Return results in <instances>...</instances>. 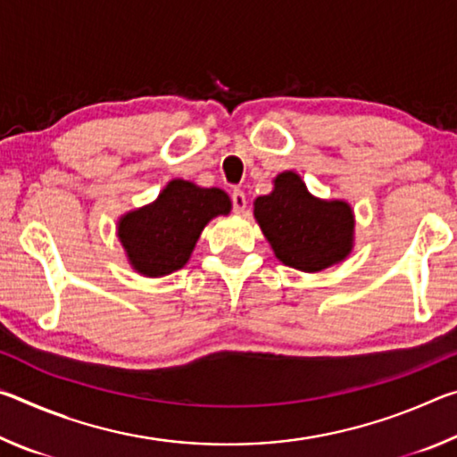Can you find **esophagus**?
Wrapping results in <instances>:
<instances>
[{"label":"esophagus","instance_id":"34e87169","mask_svg":"<svg viewBox=\"0 0 457 457\" xmlns=\"http://www.w3.org/2000/svg\"><path fill=\"white\" fill-rule=\"evenodd\" d=\"M231 205H234V212L236 213H244L245 212V193L242 189H234L231 191Z\"/></svg>","mask_w":457,"mask_h":457}]
</instances>
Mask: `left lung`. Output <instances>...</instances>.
Segmentation results:
<instances>
[{"label": "left lung", "instance_id": "1", "mask_svg": "<svg viewBox=\"0 0 457 457\" xmlns=\"http://www.w3.org/2000/svg\"><path fill=\"white\" fill-rule=\"evenodd\" d=\"M253 215L282 264L320 272L349 256L354 220L345 201H322L308 193L296 173L274 179V191L253 204Z\"/></svg>", "mask_w": 457, "mask_h": 457}]
</instances>
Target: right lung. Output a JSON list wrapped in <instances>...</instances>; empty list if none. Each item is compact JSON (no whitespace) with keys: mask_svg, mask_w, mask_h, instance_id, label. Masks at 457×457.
Returning a JSON list of instances; mask_svg holds the SVG:
<instances>
[{"mask_svg":"<svg viewBox=\"0 0 457 457\" xmlns=\"http://www.w3.org/2000/svg\"><path fill=\"white\" fill-rule=\"evenodd\" d=\"M229 210L231 201L221 189L173 179L154 204L119 221V237L137 272L165 276L187 264L201 229Z\"/></svg>","mask_w":457,"mask_h":457,"instance_id":"obj_1","label":"right lung"}]
</instances>
